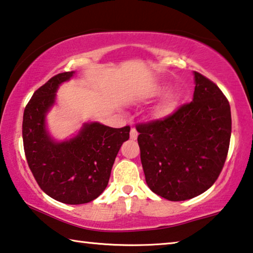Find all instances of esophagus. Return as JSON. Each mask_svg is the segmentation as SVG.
<instances>
[{
    "mask_svg": "<svg viewBox=\"0 0 253 253\" xmlns=\"http://www.w3.org/2000/svg\"><path fill=\"white\" fill-rule=\"evenodd\" d=\"M137 135H138V133H137V130L135 129V128H131L130 129V139H135L137 138Z\"/></svg>",
    "mask_w": 253,
    "mask_h": 253,
    "instance_id": "obj_1",
    "label": "esophagus"
}]
</instances>
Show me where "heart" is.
Returning <instances> with one entry per match:
<instances>
[{
  "mask_svg": "<svg viewBox=\"0 0 253 253\" xmlns=\"http://www.w3.org/2000/svg\"><path fill=\"white\" fill-rule=\"evenodd\" d=\"M179 101V94L178 93H170L168 94L163 101L160 103L158 109H156V115L159 117H166V116L170 115L172 111L174 110L175 106Z\"/></svg>",
  "mask_w": 253,
  "mask_h": 253,
  "instance_id": "obj_1",
  "label": "heart"
}]
</instances>
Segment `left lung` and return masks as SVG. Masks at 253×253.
Listing matches in <instances>:
<instances>
[{
	"label": "left lung",
	"instance_id": "8db88e82",
	"mask_svg": "<svg viewBox=\"0 0 253 253\" xmlns=\"http://www.w3.org/2000/svg\"><path fill=\"white\" fill-rule=\"evenodd\" d=\"M190 103L162 120L136 126L146 183L171 202L194 198L213 186L230 146L231 108L219 87L194 72Z\"/></svg>",
	"mask_w": 253,
	"mask_h": 253
}]
</instances>
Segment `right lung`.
I'll use <instances>...</instances> for the list:
<instances>
[{"instance_id":"obj_1","label":"right lung","mask_w":253,"mask_h":253,"mask_svg":"<svg viewBox=\"0 0 253 253\" xmlns=\"http://www.w3.org/2000/svg\"><path fill=\"white\" fill-rule=\"evenodd\" d=\"M74 74H57L40 86L28 102L22 123L23 147L36 181L49 197L69 205L90 203L102 194L130 130L129 126L112 128L90 122L73 137L55 139L47 128V114L55 105L59 85Z\"/></svg>"}]
</instances>
